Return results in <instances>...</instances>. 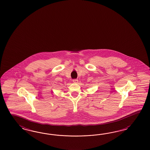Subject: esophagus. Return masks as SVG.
<instances>
[{
	"label": "esophagus",
	"mask_w": 150,
	"mask_h": 150,
	"mask_svg": "<svg viewBox=\"0 0 150 150\" xmlns=\"http://www.w3.org/2000/svg\"><path fill=\"white\" fill-rule=\"evenodd\" d=\"M73 81L74 83H77V82H78V80H77V79H74L73 80Z\"/></svg>",
	"instance_id": "34e87169"
}]
</instances>
